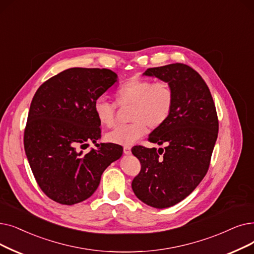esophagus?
<instances>
[{
    "label": "esophagus",
    "mask_w": 254,
    "mask_h": 254,
    "mask_svg": "<svg viewBox=\"0 0 254 254\" xmlns=\"http://www.w3.org/2000/svg\"><path fill=\"white\" fill-rule=\"evenodd\" d=\"M124 152L126 153V154H130V147L129 146H125L124 147Z\"/></svg>",
    "instance_id": "esophagus-1"
}]
</instances>
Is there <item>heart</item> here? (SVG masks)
<instances>
[{
    "label": "heart",
    "instance_id": "obj_1",
    "mask_svg": "<svg viewBox=\"0 0 254 254\" xmlns=\"http://www.w3.org/2000/svg\"><path fill=\"white\" fill-rule=\"evenodd\" d=\"M115 103L107 97H97L94 114L103 127H112L116 121L117 106H130L129 120L127 126L117 127L109 131V142L120 145H130L146 133L147 127L156 129L162 127L171 115L174 105V91L169 82L131 78L114 93Z\"/></svg>",
    "mask_w": 254,
    "mask_h": 254
}]
</instances>
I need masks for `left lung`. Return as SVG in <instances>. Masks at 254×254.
Listing matches in <instances>:
<instances>
[{
  "mask_svg": "<svg viewBox=\"0 0 254 254\" xmlns=\"http://www.w3.org/2000/svg\"><path fill=\"white\" fill-rule=\"evenodd\" d=\"M143 74L169 82L174 91V105L168 120L148 137L149 142L166 146L131 148L141 164L131 188L147 205L165 208L189 196L205 176L219 121L206 83L189 65L168 64L147 68Z\"/></svg>",
  "mask_w": 254,
  "mask_h": 254,
  "instance_id": "obj_1",
  "label": "left lung"
}]
</instances>
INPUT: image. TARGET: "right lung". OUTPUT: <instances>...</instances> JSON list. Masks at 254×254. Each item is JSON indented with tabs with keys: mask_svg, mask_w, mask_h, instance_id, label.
<instances>
[{
	"mask_svg": "<svg viewBox=\"0 0 254 254\" xmlns=\"http://www.w3.org/2000/svg\"><path fill=\"white\" fill-rule=\"evenodd\" d=\"M116 81L107 68L73 67L52 76L33 96L25 151L39 188L52 200L71 205L89 198L105 169L123 154V146L114 143L80 151L101 137L93 105Z\"/></svg>",
	"mask_w": 254,
	"mask_h": 254,
	"instance_id": "1",
	"label": "right lung"
}]
</instances>
